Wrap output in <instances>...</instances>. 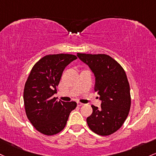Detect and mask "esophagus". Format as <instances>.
Wrapping results in <instances>:
<instances>
[{
    "mask_svg": "<svg viewBox=\"0 0 156 156\" xmlns=\"http://www.w3.org/2000/svg\"><path fill=\"white\" fill-rule=\"evenodd\" d=\"M77 105H78V107H81V106L83 105V104L81 103V102H78V103H77Z\"/></svg>",
    "mask_w": 156,
    "mask_h": 156,
    "instance_id": "1",
    "label": "esophagus"
}]
</instances>
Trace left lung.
<instances>
[{
  "mask_svg": "<svg viewBox=\"0 0 156 156\" xmlns=\"http://www.w3.org/2000/svg\"><path fill=\"white\" fill-rule=\"evenodd\" d=\"M77 56L93 72L94 90L102 101L100 108L91 106L92 113L87 119V124L99 136H109L121 127L130 109V90L125 71L107 55L77 53Z\"/></svg>",
  "mask_w": 156,
  "mask_h": 156,
  "instance_id": "8db88e82",
  "label": "left lung"
}]
</instances>
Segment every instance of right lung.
<instances>
[{
  "mask_svg": "<svg viewBox=\"0 0 156 156\" xmlns=\"http://www.w3.org/2000/svg\"><path fill=\"white\" fill-rule=\"evenodd\" d=\"M75 59L74 55L64 53L44 56L34 65L26 81V114L32 126L46 136L62 131L70 112L77 107L76 102L66 103L53 97L65 67Z\"/></svg>",
  "mask_w": 156,
  "mask_h": 156,
  "instance_id": "right-lung-1",
  "label": "right lung"
}]
</instances>
